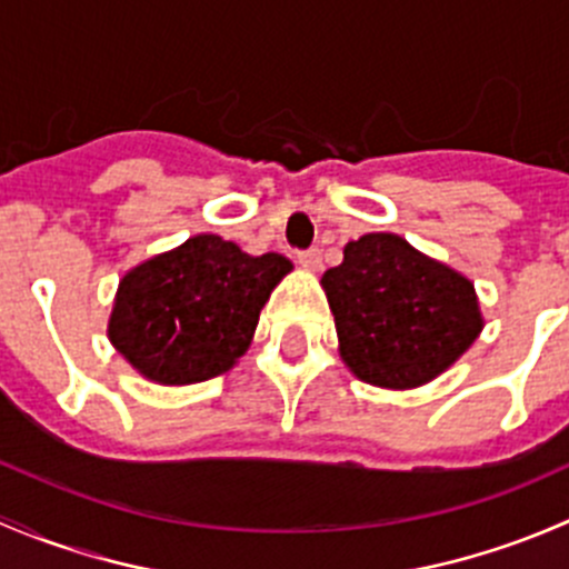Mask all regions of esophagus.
<instances>
[{
    "label": "esophagus",
    "instance_id": "34e87169",
    "mask_svg": "<svg viewBox=\"0 0 569 569\" xmlns=\"http://www.w3.org/2000/svg\"><path fill=\"white\" fill-rule=\"evenodd\" d=\"M297 261H300L306 269H311V272H317V269L321 267V250L319 248L300 250L297 252Z\"/></svg>",
    "mask_w": 569,
    "mask_h": 569
}]
</instances>
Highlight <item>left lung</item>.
<instances>
[{"mask_svg":"<svg viewBox=\"0 0 569 569\" xmlns=\"http://www.w3.org/2000/svg\"><path fill=\"white\" fill-rule=\"evenodd\" d=\"M321 286L343 363L371 386L429 382L481 330L473 283L396 233H366L349 242L343 261L327 269Z\"/></svg>","mask_w":569,"mask_h":569,"instance_id":"1","label":"left lung"}]
</instances>
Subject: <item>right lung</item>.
<instances>
[{"label": "right lung", "instance_id": "obj_1", "mask_svg": "<svg viewBox=\"0 0 569 569\" xmlns=\"http://www.w3.org/2000/svg\"><path fill=\"white\" fill-rule=\"evenodd\" d=\"M289 269L278 252L248 256L200 233L120 280L109 338L148 380H211L248 352L258 313Z\"/></svg>", "mask_w": 569, "mask_h": 569}]
</instances>
